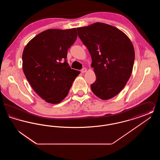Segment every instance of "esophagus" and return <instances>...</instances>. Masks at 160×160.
I'll use <instances>...</instances> for the list:
<instances>
[{"mask_svg": "<svg viewBox=\"0 0 160 160\" xmlns=\"http://www.w3.org/2000/svg\"><path fill=\"white\" fill-rule=\"evenodd\" d=\"M86 71H87V69L86 68H83L81 70V72H82V73H84V72H86Z\"/></svg>", "mask_w": 160, "mask_h": 160, "instance_id": "1", "label": "esophagus"}]
</instances>
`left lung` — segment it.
<instances>
[{"mask_svg":"<svg viewBox=\"0 0 160 160\" xmlns=\"http://www.w3.org/2000/svg\"><path fill=\"white\" fill-rule=\"evenodd\" d=\"M92 58L96 81L92 91L100 99H110L126 85L133 68L135 52L129 38L119 29L102 23L77 28Z\"/></svg>","mask_w":160,"mask_h":160,"instance_id":"8db88e82","label":"left lung"}]
</instances>
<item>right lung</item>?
Wrapping results in <instances>:
<instances>
[{
    "instance_id": "1",
    "label": "right lung",
    "mask_w": 160,
    "mask_h": 160,
    "mask_svg": "<svg viewBox=\"0 0 160 160\" xmlns=\"http://www.w3.org/2000/svg\"><path fill=\"white\" fill-rule=\"evenodd\" d=\"M77 37L76 28L50 29L38 34L24 48V74L33 89L48 103L61 102L80 73L67 61L68 50Z\"/></svg>"
}]
</instances>
